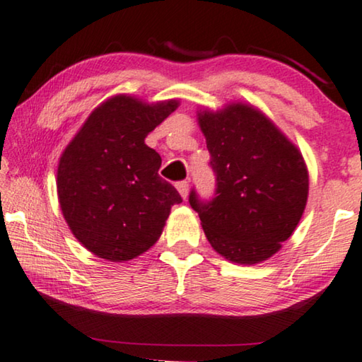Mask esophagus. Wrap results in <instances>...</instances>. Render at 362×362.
I'll list each match as a JSON object with an SVG mask.
<instances>
[{
  "label": "esophagus",
  "instance_id": "1",
  "mask_svg": "<svg viewBox=\"0 0 362 362\" xmlns=\"http://www.w3.org/2000/svg\"><path fill=\"white\" fill-rule=\"evenodd\" d=\"M177 190H179V193L182 195V198L185 199L188 197V182L187 180H180L177 182Z\"/></svg>",
  "mask_w": 362,
  "mask_h": 362
}]
</instances>
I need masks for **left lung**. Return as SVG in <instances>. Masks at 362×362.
<instances>
[{
    "label": "left lung",
    "mask_w": 362,
    "mask_h": 362,
    "mask_svg": "<svg viewBox=\"0 0 362 362\" xmlns=\"http://www.w3.org/2000/svg\"><path fill=\"white\" fill-rule=\"evenodd\" d=\"M198 120L216 188L209 199L192 188L190 206L221 255L244 265L267 260L281 249L304 213L309 193L304 159L253 107L234 104L198 113Z\"/></svg>",
    "instance_id": "left-lung-1"
}]
</instances>
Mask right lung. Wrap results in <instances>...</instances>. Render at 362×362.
<instances>
[{
	"mask_svg": "<svg viewBox=\"0 0 362 362\" xmlns=\"http://www.w3.org/2000/svg\"><path fill=\"white\" fill-rule=\"evenodd\" d=\"M177 109V100L143 104L112 97L90 113L58 164L64 219L94 255L127 262L154 245L170 208L182 203L159 177L160 156L144 144L149 132Z\"/></svg>",
	"mask_w": 362,
	"mask_h": 362,
	"instance_id": "1",
	"label": "right lung"
}]
</instances>
